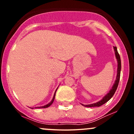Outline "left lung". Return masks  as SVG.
Returning <instances> with one entry per match:
<instances>
[{"instance_id": "1", "label": "left lung", "mask_w": 134, "mask_h": 134, "mask_svg": "<svg viewBox=\"0 0 134 134\" xmlns=\"http://www.w3.org/2000/svg\"><path fill=\"white\" fill-rule=\"evenodd\" d=\"M114 50L115 52V55H116V58L117 59L118 62V69H117V76H116V81H115L114 85L113 86L111 90L105 96L101 99V101H99V102H97L96 103L91 104H86V105H84L82 104L84 107H100V106L104 104L105 103H107V101H108L110 99L112 98V96L114 95V94L116 91V89H117L118 83H119L120 81V71H121V60H120V57L119 53L117 51V48L116 47H114Z\"/></svg>"}]
</instances>
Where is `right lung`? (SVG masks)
Here are the masks:
<instances>
[{
    "label": "right lung",
    "mask_w": 134,
    "mask_h": 134,
    "mask_svg": "<svg viewBox=\"0 0 134 134\" xmlns=\"http://www.w3.org/2000/svg\"><path fill=\"white\" fill-rule=\"evenodd\" d=\"M56 91H57V90H56ZM55 93H56V91H55ZM55 94H54V96H53V99H52V101H51V102L50 103H48V104H47V105H45V106H43V107H36V108H48V107H50V105H52V104L53 103V101H54V99H55Z\"/></svg>",
    "instance_id": "1"
}]
</instances>
